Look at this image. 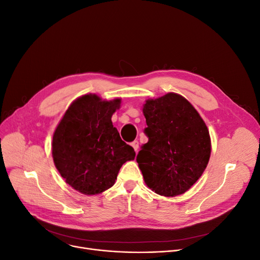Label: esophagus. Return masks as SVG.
<instances>
[{
  "label": "esophagus",
  "mask_w": 260,
  "mask_h": 260,
  "mask_svg": "<svg viewBox=\"0 0 260 260\" xmlns=\"http://www.w3.org/2000/svg\"><path fill=\"white\" fill-rule=\"evenodd\" d=\"M132 146L134 147V149H135L136 152H138V149H139V142H138L137 140H135V141L132 142Z\"/></svg>",
  "instance_id": "esophagus-1"
}]
</instances>
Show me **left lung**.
<instances>
[{"label": "left lung", "instance_id": "left-lung-1", "mask_svg": "<svg viewBox=\"0 0 260 260\" xmlns=\"http://www.w3.org/2000/svg\"><path fill=\"white\" fill-rule=\"evenodd\" d=\"M143 114L148 141L136 160L144 181L161 196L181 195L209 163L211 138L206 123L192 104L175 92L146 100Z\"/></svg>", "mask_w": 260, "mask_h": 260}]
</instances>
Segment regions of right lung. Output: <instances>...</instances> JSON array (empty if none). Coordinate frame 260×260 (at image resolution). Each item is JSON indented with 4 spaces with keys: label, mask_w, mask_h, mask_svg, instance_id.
<instances>
[{
    "label": "right lung",
    "mask_w": 260,
    "mask_h": 260,
    "mask_svg": "<svg viewBox=\"0 0 260 260\" xmlns=\"http://www.w3.org/2000/svg\"><path fill=\"white\" fill-rule=\"evenodd\" d=\"M120 103V99L82 95L53 133L54 166L66 183L82 194L95 195L112 187L123 163L135 159L134 148L121 139L112 122Z\"/></svg>",
    "instance_id": "right-lung-1"
}]
</instances>
